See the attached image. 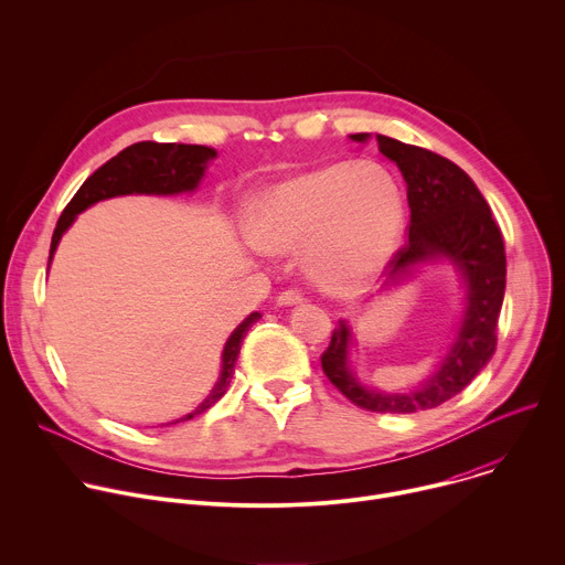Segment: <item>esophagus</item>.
Returning <instances> with one entry per match:
<instances>
[{
    "mask_svg": "<svg viewBox=\"0 0 565 565\" xmlns=\"http://www.w3.org/2000/svg\"><path fill=\"white\" fill-rule=\"evenodd\" d=\"M303 299H306V295H303L299 288H288V290L279 292L277 303H279V306H295V303H301Z\"/></svg>",
    "mask_w": 565,
    "mask_h": 565,
    "instance_id": "obj_1",
    "label": "esophagus"
}]
</instances>
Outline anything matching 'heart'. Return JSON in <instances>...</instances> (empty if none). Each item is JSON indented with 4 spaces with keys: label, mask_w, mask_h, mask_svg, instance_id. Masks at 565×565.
Here are the masks:
<instances>
[{
    "label": "heart",
    "mask_w": 565,
    "mask_h": 565,
    "mask_svg": "<svg viewBox=\"0 0 565 565\" xmlns=\"http://www.w3.org/2000/svg\"><path fill=\"white\" fill-rule=\"evenodd\" d=\"M407 221L399 181L377 163H331L264 190L250 205L253 244L273 255L306 248L324 290L369 286L393 259Z\"/></svg>",
    "instance_id": "1"
}]
</instances>
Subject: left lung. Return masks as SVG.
<instances>
[{"label": "left lung", "instance_id": "1", "mask_svg": "<svg viewBox=\"0 0 565 565\" xmlns=\"http://www.w3.org/2000/svg\"><path fill=\"white\" fill-rule=\"evenodd\" d=\"M351 138L362 142L369 134H353ZM377 145L405 177L412 210L409 241L395 250L386 266L388 275L447 257L465 277L467 310L451 353L438 373L414 393H375L355 382L347 364L351 342L347 321H338L329 349L321 353V369L360 409L416 414L451 399L494 355L505 295V246L488 201L449 158L388 136H377Z\"/></svg>", "mask_w": 565, "mask_h": 565}]
</instances>
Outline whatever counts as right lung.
<instances>
[{"instance_id": "obj_1", "label": "right lung", "mask_w": 565, "mask_h": 565, "mask_svg": "<svg viewBox=\"0 0 565 565\" xmlns=\"http://www.w3.org/2000/svg\"><path fill=\"white\" fill-rule=\"evenodd\" d=\"M214 156H216V151L205 145H181V142L177 145V142H151V140L129 145L118 156L107 160L103 168H98L83 183V188L75 192V196L68 201V205L64 207V212L55 225L53 238H51L49 264L57 248L60 236L73 223L75 214H79L103 199H111V196H120V194H177V192L194 190L205 172V163ZM259 317H262L259 312H253L234 329V333L225 342L221 377L214 384L212 393L201 402V405L192 414H188L185 418H181L177 423L192 420L194 416L207 412L214 402H218L223 397V393L230 386L232 373H234V362L238 358L241 342H244L248 329ZM177 423H172V425H177Z\"/></svg>"}]
</instances>
